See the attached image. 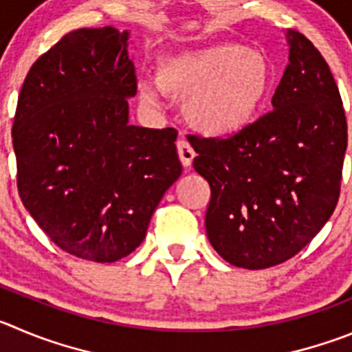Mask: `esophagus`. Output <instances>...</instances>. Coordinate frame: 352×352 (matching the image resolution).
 I'll return each mask as SVG.
<instances>
[{
    "instance_id": "34e87169",
    "label": "esophagus",
    "mask_w": 352,
    "mask_h": 352,
    "mask_svg": "<svg viewBox=\"0 0 352 352\" xmlns=\"http://www.w3.org/2000/svg\"><path fill=\"white\" fill-rule=\"evenodd\" d=\"M177 153H179V157L180 161H182V165L186 166V168H189V166L192 165V160H195L196 153L195 149L191 147V144L187 142V140L180 139L179 142H177Z\"/></svg>"
}]
</instances>
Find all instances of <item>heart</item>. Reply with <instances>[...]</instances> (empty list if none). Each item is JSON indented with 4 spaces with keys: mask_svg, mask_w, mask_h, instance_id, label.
<instances>
[{
    "mask_svg": "<svg viewBox=\"0 0 352 352\" xmlns=\"http://www.w3.org/2000/svg\"><path fill=\"white\" fill-rule=\"evenodd\" d=\"M153 81L139 80L144 104L157 106L163 94L184 98V118L206 137H232L250 128L272 88V67L262 52L238 43L177 50L163 55Z\"/></svg>",
    "mask_w": 352,
    "mask_h": 352,
    "instance_id": "1",
    "label": "heart"
}]
</instances>
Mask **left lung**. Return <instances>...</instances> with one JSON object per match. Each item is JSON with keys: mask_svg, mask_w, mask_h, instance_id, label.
I'll return each mask as SVG.
<instances>
[{"mask_svg": "<svg viewBox=\"0 0 352 352\" xmlns=\"http://www.w3.org/2000/svg\"><path fill=\"white\" fill-rule=\"evenodd\" d=\"M272 111L229 139L189 135L212 189L205 228L215 252L243 269L288 261L321 231L340 195L347 123L330 67L300 32Z\"/></svg>", "mask_w": 352, "mask_h": 352, "instance_id": "8db88e82", "label": "left lung"}]
</instances>
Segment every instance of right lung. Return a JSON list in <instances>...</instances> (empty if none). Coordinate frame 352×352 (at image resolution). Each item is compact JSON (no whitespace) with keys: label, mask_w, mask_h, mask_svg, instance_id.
Returning a JSON list of instances; mask_svg holds the SVG:
<instances>
[{"label":"right lung","mask_w":352,"mask_h":352,"mask_svg":"<svg viewBox=\"0 0 352 352\" xmlns=\"http://www.w3.org/2000/svg\"><path fill=\"white\" fill-rule=\"evenodd\" d=\"M128 31L65 34L29 69L13 120L22 203L67 254L116 262L146 238L182 173L175 128L128 123L137 78Z\"/></svg>","instance_id":"obj_1"}]
</instances>
